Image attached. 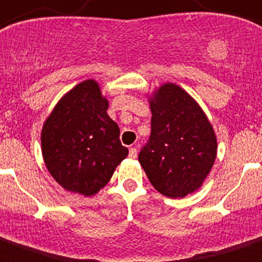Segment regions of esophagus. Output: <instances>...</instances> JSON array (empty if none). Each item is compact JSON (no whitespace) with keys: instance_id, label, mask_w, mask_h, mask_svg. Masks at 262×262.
Returning <instances> with one entry per match:
<instances>
[{"instance_id":"1","label":"esophagus","mask_w":262,"mask_h":262,"mask_svg":"<svg viewBox=\"0 0 262 262\" xmlns=\"http://www.w3.org/2000/svg\"><path fill=\"white\" fill-rule=\"evenodd\" d=\"M129 157H130V159H136V157H137V148L132 146L130 149H129Z\"/></svg>"}]
</instances>
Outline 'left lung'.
<instances>
[{"mask_svg": "<svg viewBox=\"0 0 262 262\" xmlns=\"http://www.w3.org/2000/svg\"><path fill=\"white\" fill-rule=\"evenodd\" d=\"M149 141L138 155L152 186L164 196L184 198L199 190L216 157V136L198 102L175 83L149 97Z\"/></svg>", "mask_w": 262, "mask_h": 262, "instance_id": "left-lung-1", "label": "left lung"}]
</instances>
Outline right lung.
I'll list each match as a JSON object with an SVG mask.
<instances>
[{
    "mask_svg": "<svg viewBox=\"0 0 262 262\" xmlns=\"http://www.w3.org/2000/svg\"><path fill=\"white\" fill-rule=\"evenodd\" d=\"M107 107L99 84L87 79L60 98L42 125L46 167L69 192L95 195L129 153Z\"/></svg>",
    "mask_w": 262,
    "mask_h": 262,
    "instance_id": "obj_1",
    "label": "right lung"
}]
</instances>
